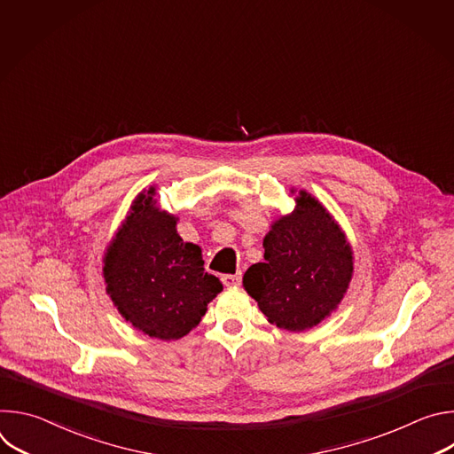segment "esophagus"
Wrapping results in <instances>:
<instances>
[{"instance_id":"esophagus-1","label":"esophagus","mask_w":454,"mask_h":454,"mask_svg":"<svg viewBox=\"0 0 454 454\" xmlns=\"http://www.w3.org/2000/svg\"><path fill=\"white\" fill-rule=\"evenodd\" d=\"M240 273H237V275H223V284L226 286V287H233V286H239L240 284Z\"/></svg>"}]
</instances>
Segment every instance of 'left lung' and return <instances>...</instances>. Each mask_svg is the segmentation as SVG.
I'll use <instances>...</instances> for the list:
<instances>
[{
  "instance_id": "left-lung-1",
  "label": "left lung",
  "mask_w": 454,
  "mask_h": 454,
  "mask_svg": "<svg viewBox=\"0 0 454 454\" xmlns=\"http://www.w3.org/2000/svg\"><path fill=\"white\" fill-rule=\"evenodd\" d=\"M294 203L271 223L262 244L266 262L253 264L242 286L271 325L301 333L340 307L354 277V249L312 193L300 190Z\"/></svg>"
}]
</instances>
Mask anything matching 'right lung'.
<instances>
[{
	"instance_id": "1",
	"label": "right lung",
	"mask_w": 454,
	"mask_h": 454,
	"mask_svg": "<svg viewBox=\"0 0 454 454\" xmlns=\"http://www.w3.org/2000/svg\"><path fill=\"white\" fill-rule=\"evenodd\" d=\"M154 196L151 186L135 198L104 251L102 275L125 321L149 338L174 341L200 325L223 284L205 273L201 247L179 237V219Z\"/></svg>"
}]
</instances>
